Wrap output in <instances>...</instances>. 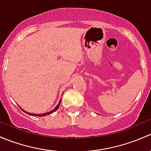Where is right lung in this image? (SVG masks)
Returning <instances> with one entry per match:
<instances>
[{
	"instance_id": "right-lung-1",
	"label": "right lung",
	"mask_w": 151,
	"mask_h": 151,
	"mask_svg": "<svg viewBox=\"0 0 151 151\" xmlns=\"http://www.w3.org/2000/svg\"><path fill=\"white\" fill-rule=\"evenodd\" d=\"M60 103H61V101L60 100V102H59V104L58 105H57V107H56L55 108H54V110H51V111H49V112H48V113H43V114H34V113H28V112H26L25 110H22V109L21 108H21L22 110H23V111L24 112V113H27V114H28V115H30V116H46V115H49V114H51V113H52L53 112H55L56 110H57L59 109V107H60Z\"/></svg>"
}]
</instances>
